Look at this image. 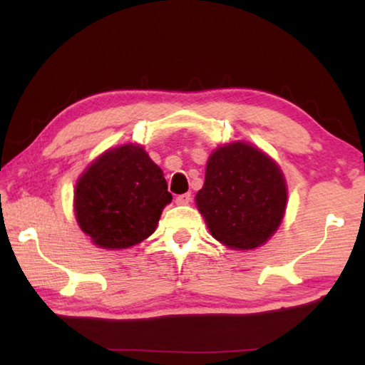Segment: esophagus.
Returning <instances> with one entry per match:
<instances>
[{"label": "esophagus", "instance_id": "1", "mask_svg": "<svg viewBox=\"0 0 365 365\" xmlns=\"http://www.w3.org/2000/svg\"><path fill=\"white\" fill-rule=\"evenodd\" d=\"M175 202L178 206H185L188 205V202H191V193H183V195H178L175 197Z\"/></svg>", "mask_w": 365, "mask_h": 365}]
</instances>
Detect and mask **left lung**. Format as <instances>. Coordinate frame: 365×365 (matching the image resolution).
<instances>
[{"label": "left lung", "instance_id": "obj_1", "mask_svg": "<svg viewBox=\"0 0 365 365\" xmlns=\"http://www.w3.org/2000/svg\"><path fill=\"white\" fill-rule=\"evenodd\" d=\"M288 188L280 165L243 140L211 153L206 178L195 196L212 237L230 250L267 243L287 211Z\"/></svg>", "mask_w": 365, "mask_h": 365}]
</instances>
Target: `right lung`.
Segmentation results:
<instances>
[{
	"label": "right lung",
	"mask_w": 365,
	"mask_h": 365,
	"mask_svg": "<svg viewBox=\"0 0 365 365\" xmlns=\"http://www.w3.org/2000/svg\"><path fill=\"white\" fill-rule=\"evenodd\" d=\"M172 201L163 170L138 143L100 154L86 165L73 191V212L91 243L127 250L154 233Z\"/></svg>",
	"instance_id": "1"
}]
</instances>
